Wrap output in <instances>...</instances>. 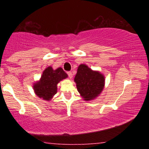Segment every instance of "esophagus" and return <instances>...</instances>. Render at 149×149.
Wrapping results in <instances>:
<instances>
[{
	"mask_svg": "<svg viewBox=\"0 0 149 149\" xmlns=\"http://www.w3.org/2000/svg\"><path fill=\"white\" fill-rule=\"evenodd\" d=\"M67 74H68V76H69L70 78H72L73 74H72V73L71 72V71H69V72H67Z\"/></svg>",
	"mask_w": 149,
	"mask_h": 149,
	"instance_id": "esophagus-1",
	"label": "esophagus"
}]
</instances>
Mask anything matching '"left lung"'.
I'll list each match as a JSON object with an SVG mask.
<instances>
[{"instance_id": "obj_1", "label": "left lung", "mask_w": 149, "mask_h": 149, "mask_svg": "<svg viewBox=\"0 0 149 149\" xmlns=\"http://www.w3.org/2000/svg\"><path fill=\"white\" fill-rule=\"evenodd\" d=\"M77 90L85 101L95 100L103 90L104 76L100 72L92 71L85 64H80L74 78Z\"/></svg>"}]
</instances>
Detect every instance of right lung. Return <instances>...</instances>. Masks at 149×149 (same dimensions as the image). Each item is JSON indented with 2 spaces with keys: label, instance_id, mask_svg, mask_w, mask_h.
Returning <instances> with one entry per match:
<instances>
[{
  "label": "right lung",
  "instance_id": "obj_1",
  "mask_svg": "<svg viewBox=\"0 0 149 149\" xmlns=\"http://www.w3.org/2000/svg\"><path fill=\"white\" fill-rule=\"evenodd\" d=\"M67 77L61 68L53 70L52 67L48 66L43 71L40 80L34 83L33 88L36 95L42 100L50 101L57 93L58 83Z\"/></svg>",
  "mask_w": 149,
  "mask_h": 149
}]
</instances>
